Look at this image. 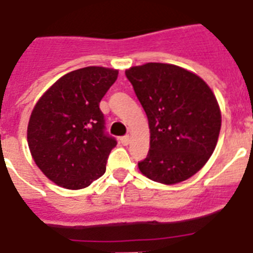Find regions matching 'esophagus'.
I'll return each mask as SVG.
<instances>
[{
    "label": "esophagus",
    "instance_id": "34e87169",
    "mask_svg": "<svg viewBox=\"0 0 253 253\" xmlns=\"http://www.w3.org/2000/svg\"><path fill=\"white\" fill-rule=\"evenodd\" d=\"M120 141H122V143L124 146H128L129 143H130V137H129V135H125V137H122Z\"/></svg>",
    "mask_w": 253,
    "mask_h": 253
}]
</instances>
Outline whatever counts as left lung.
Segmentation results:
<instances>
[{"mask_svg": "<svg viewBox=\"0 0 253 253\" xmlns=\"http://www.w3.org/2000/svg\"><path fill=\"white\" fill-rule=\"evenodd\" d=\"M149 120L150 151L138 163L147 178L176 185L206 166L216 149L221 110L202 77L182 67L146 63L125 70Z\"/></svg>", "mask_w": 253, "mask_h": 253, "instance_id": "left-lung-1", "label": "left lung"}]
</instances>
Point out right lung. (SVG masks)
I'll return each mask as SVG.
<instances>
[{"instance_id": "obj_1", "label": "right lung", "mask_w": 253, "mask_h": 253, "mask_svg": "<svg viewBox=\"0 0 253 253\" xmlns=\"http://www.w3.org/2000/svg\"><path fill=\"white\" fill-rule=\"evenodd\" d=\"M119 71L90 66L56 80L40 97L27 128L33 160L55 185L85 189L103 176L118 142L104 134L99 102Z\"/></svg>"}]
</instances>
